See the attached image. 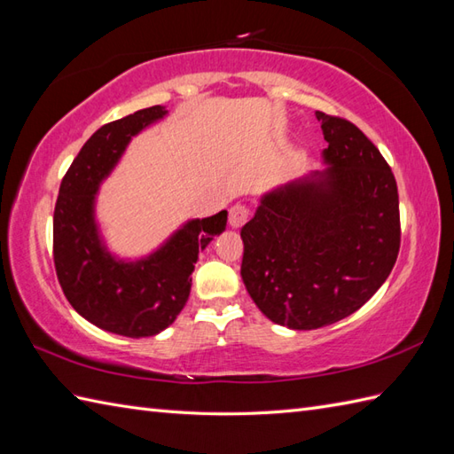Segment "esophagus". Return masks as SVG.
Instances as JSON below:
<instances>
[{
    "label": "esophagus",
    "mask_w": 454,
    "mask_h": 454,
    "mask_svg": "<svg viewBox=\"0 0 454 454\" xmlns=\"http://www.w3.org/2000/svg\"><path fill=\"white\" fill-rule=\"evenodd\" d=\"M249 207L247 205H234L232 208H230V216H228V222H230V226L232 228H239V226H244L246 222L249 220Z\"/></svg>",
    "instance_id": "34e87169"
}]
</instances>
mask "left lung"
Listing matches in <instances>:
<instances>
[{
	"mask_svg": "<svg viewBox=\"0 0 454 454\" xmlns=\"http://www.w3.org/2000/svg\"><path fill=\"white\" fill-rule=\"evenodd\" d=\"M327 168L262 197L242 228V278L269 320L317 330L343 320L387 281L400 252L396 179L379 148L316 111Z\"/></svg>",
	"mask_w": 454,
	"mask_h": 454,
	"instance_id": "1",
	"label": "left lung"
}]
</instances>
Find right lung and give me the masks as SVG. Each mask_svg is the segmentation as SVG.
Here are the masks:
<instances>
[{
	"instance_id": "add662e5",
	"label": "right lung",
	"mask_w": 454,
	"mask_h": 454,
	"mask_svg": "<svg viewBox=\"0 0 454 454\" xmlns=\"http://www.w3.org/2000/svg\"><path fill=\"white\" fill-rule=\"evenodd\" d=\"M168 114L166 107L137 111L105 124L83 144L60 183L54 207V267L74 310L105 332L156 335L185 306L199 252L224 232L228 212L189 220L156 252L137 262L111 255L95 222V192L137 137Z\"/></svg>"
}]
</instances>
